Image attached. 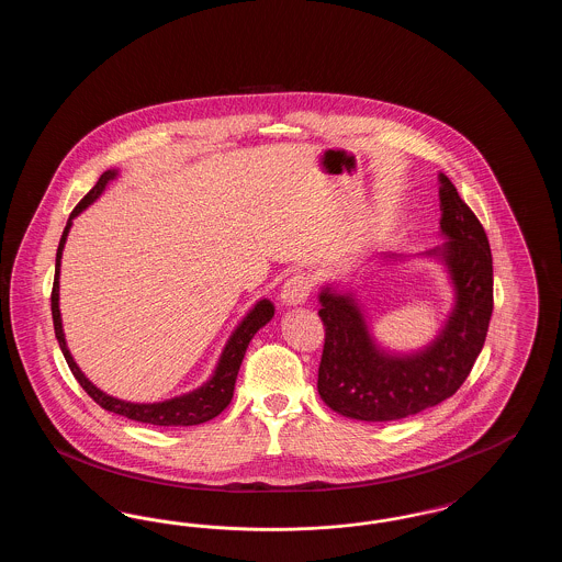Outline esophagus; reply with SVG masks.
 Listing matches in <instances>:
<instances>
[{
	"instance_id": "1",
	"label": "esophagus",
	"mask_w": 562,
	"mask_h": 562,
	"mask_svg": "<svg viewBox=\"0 0 562 562\" xmlns=\"http://www.w3.org/2000/svg\"><path fill=\"white\" fill-rule=\"evenodd\" d=\"M312 293V280L307 273H294L291 276L282 291H280V299L284 305H301L307 301V296Z\"/></svg>"
}]
</instances>
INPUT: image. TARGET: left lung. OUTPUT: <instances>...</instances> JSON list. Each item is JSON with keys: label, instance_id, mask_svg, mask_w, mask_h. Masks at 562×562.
Wrapping results in <instances>:
<instances>
[{"label": "left lung", "instance_id": "left-lung-1", "mask_svg": "<svg viewBox=\"0 0 562 562\" xmlns=\"http://www.w3.org/2000/svg\"><path fill=\"white\" fill-rule=\"evenodd\" d=\"M440 181V229L449 241L428 250L451 276L454 305L438 337L419 351L392 353L374 344L351 293L324 286V349L318 394L358 422H396L436 406L461 387L481 353L493 314V257L481 221L447 175ZM396 259V255H392Z\"/></svg>", "mask_w": 562, "mask_h": 562}]
</instances>
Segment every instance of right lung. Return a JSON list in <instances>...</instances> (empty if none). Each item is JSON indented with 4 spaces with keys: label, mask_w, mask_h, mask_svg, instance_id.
<instances>
[{
    "label": "right lung",
    "mask_w": 562,
    "mask_h": 562,
    "mask_svg": "<svg viewBox=\"0 0 562 562\" xmlns=\"http://www.w3.org/2000/svg\"><path fill=\"white\" fill-rule=\"evenodd\" d=\"M117 177V170H108L101 175V179L97 181V186L90 189L80 204L74 209V213L67 221V227L60 236L58 241V250H56V268H54V284H53V322L54 335L58 339L60 351L71 369L74 376L78 379L81 387L86 390V394L97 402L99 406H103L109 413L128 417L133 422H140V424H151V426H164V428H175V426H198L204 422H211L216 417L223 408H227V404L234 398V387H236V379H238V371H240L241 360L246 348L250 344V339L255 337V333L259 328H263L271 318H273V303L269 299H261L257 301V305L244 316V321L236 326V330L232 333L229 341L225 344L223 353L216 362L213 376L198 390L170 398V401L154 402V404H138V402L120 401L113 398L105 392H101L97 385H92L86 374L81 373L80 367L76 364L71 351L67 348L65 341V333H63V322H60V310H58V276H60V257H63V248L67 241V234L71 229V221L78 214L88 209L101 193L103 189L108 188L109 181Z\"/></svg>",
    "instance_id": "1"
}]
</instances>
